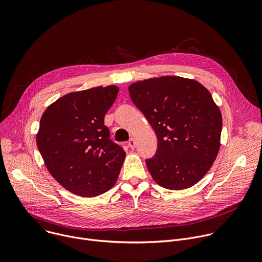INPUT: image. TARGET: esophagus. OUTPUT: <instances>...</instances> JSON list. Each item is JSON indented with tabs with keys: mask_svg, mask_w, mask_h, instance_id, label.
<instances>
[{
	"mask_svg": "<svg viewBox=\"0 0 262 262\" xmlns=\"http://www.w3.org/2000/svg\"><path fill=\"white\" fill-rule=\"evenodd\" d=\"M128 146H129L132 149H134V148L136 147V140H135L134 138H132V139L128 141Z\"/></svg>",
	"mask_w": 262,
	"mask_h": 262,
	"instance_id": "1",
	"label": "esophagus"
}]
</instances>
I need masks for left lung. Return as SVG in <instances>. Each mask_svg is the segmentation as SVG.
I'll list each match as a JSON object with an SVG mask.
<instances>
[{"mask_svg": "<svg viewBox=\"0 0 262 262\" xmlns=\"http://www.w3.org/2000/svg\"><path fill=\"white\" fill-rule=\"evenodd\" d=\"M129 96L158 137L146 160L154 180L168 190L200 181L220 150L222 114L210 92L193 79L165 76L133 83Z\"/></svg>", "mask_w": 262, "mask_h": 262, "instance_id": "8db88e82", "label": "left lung"}]
</instances>
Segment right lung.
Listing matches in <instances>:
<instances>
[{
    "label": "right lung",
    "mask_w": 262,
    "mask_h": 262,
    "mask_svg": "<svg viewBox=\"0 0 262 262\" xmlns=\"http://www.w3.org/2000/svg\"><path fill=\"white\" fill-rule=\"evenodd\" d=\"M118 91L110 85L70 92L41 116L36 135L39 152L51 175L74 195L95 197L117 181L125 152L108 139L103 121Z\"/></svg>",
    "instance_id": "add662e5"
}]
</instances>
